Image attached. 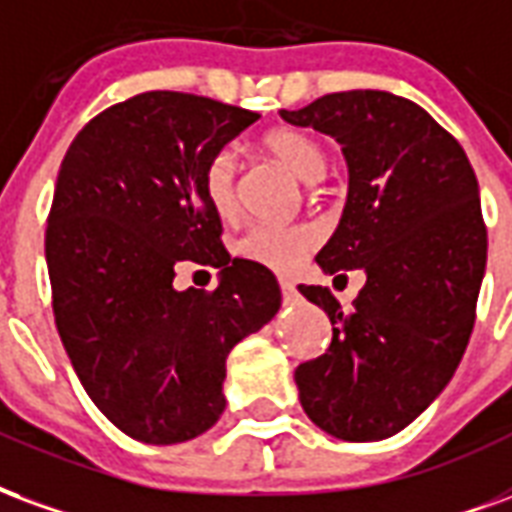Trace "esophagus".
<instances>
[{"label": "esophagus", "mask_w": 512, "mask_h": 512, "mask_svg": "<svg viewBox=\"0 0 512 512\" xmlns=\"http://www.w3.org/2000/svg\"><path fill=\"white\" fill-rule=\"evenodd\" d=\"M281 294H283V300L286 302H294L297 300V286H294L292 281H286V278H281Z\"/></svg>", "instance_id": "1"}]
</instances>
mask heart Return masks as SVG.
<instances>
[{
	"instance_id": "1",
	"label": "heart",
	"mask_w": 512,
	"mask_h": 512,
	"mask_svg": "<svg viewBox=\"0 0 512 512\" xmlns=\"http://www.w3.org/2000/svg\"><path fill=\"white\" fill-rule=\"evenodd\" d=\"M261 147L281 166L292 171L302 182H319L327 171V155L322 144L297 128H275L261 138ZM204 190L207 199L220 215H231L237 207V160L229 149H220L204 166ZM319 242V229L311 223H256L237 242V251L245 259L275 272H292L305 253Z\"/></svg>"
}]
</instances>
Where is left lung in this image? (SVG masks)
Wrapping results in <instances>:
<instances>
[{
  "instance_id": "1",
  "label": "left lung",
  "mask_w": 512,
  "mask_h": 512,
  "mask_svg": "<svg viewBox=\"0 0 512 512\" xmlns=\"http://www.w3.org/2000/svg\"><path fill=\"white\" fill-rule=\"evenodd\" d=\"M281 117L341 144L349 196L316 264L335 281L365 272L349 311L327 286H300L333 322L327 352L294 371L300 404L335 439L379 442L431 406L466 352L488 251L477 177L461 144L393 92H333Z\"/></svg>"
}]
</instances>
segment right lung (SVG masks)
<instances>
[{
  "label": "right lung",
  "instance_id": "right-lung-1",
  "mask_svg": "<svg viewBox=\"0 0 512 512\" xmlns=\"http://www.w3.org/2000/svg\"><path fill=\"white\" fill-rule=\"evenodd\" d=\"M259 119L185 92H141L89 119L48 212L59 338L92 404L122 434L177 445L226 409V357L281 308L267 267L231 259L204 166ZM221 270L215 293L173 289V267Z\"/></svg>",
  "mask_w": 512,
  "mask_h": 512
}]
</instances>
